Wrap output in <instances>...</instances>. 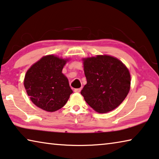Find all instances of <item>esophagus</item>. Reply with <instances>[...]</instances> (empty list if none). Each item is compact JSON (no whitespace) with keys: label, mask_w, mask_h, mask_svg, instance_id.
Here are the masks:
<instances>
[{"label":"esophagus","mask_w":159,"mask_h":159,"mask_svg":"<svg viewBox=\"0 0 159 159\" xmlns=\"http://www.w3.org/2000/svg\"><path fill=\"white\" fill-rule=\"evenodd\" d=\"M80 90H81V88H80V89H75L74 92L75 93H79V92H80Z\"/></svg>","instance_id":"34e87169"}]
</instances>
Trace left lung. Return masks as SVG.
Listing matches in <instances>:
<instances>
[{
    "mask_svg": "<svg viewBox=\"0 0 159 159\" xmlns=\"http://www.w3.org/2000/svg\"><path fill=\"white\" fill-rule=\"evenodd\" d=\"M83 61L87 84L80 94L95 111H112L129 91V70L119 59L108 55L85 58Z\"/></svg>",
    "mask_w": 159,
    "mask_h": 159,
    "instance_id": "8db88e82",
    "label": "left lung"
}]
</instances>
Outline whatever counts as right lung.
I'll use <instances>...</instances> for the list:
<instances>
[{
  "instance_id": "obj_1",
  "label": "right lung",
  "mask_w": 159,
  "mask_h": 159,
  "mask_svg": "<svg viewBox=\"0 0 159 159\" xmlns=\"http://www.w3.org/2000/svg\"><path fill=\"white\" fill-rule=\"evenodd\" d=\"M67 59L54 55L42 57L27 70L24 85L34 104L47 112L64 106L73 90L62 69Z\"/></svg>"
}]
</instances>
